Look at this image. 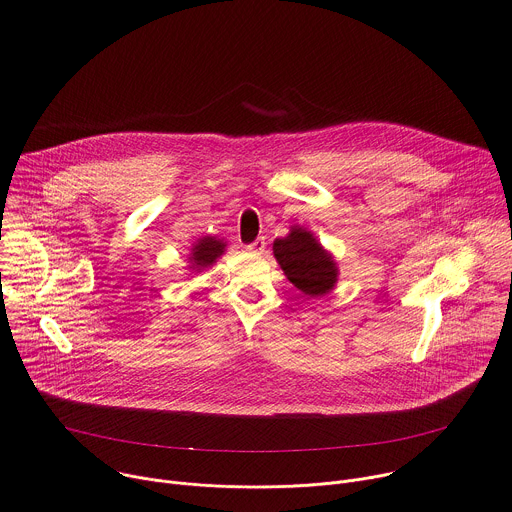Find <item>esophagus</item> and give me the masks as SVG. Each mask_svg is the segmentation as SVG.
<instances>
[{"instance_id": "obj_1", "label": "esophagus", "mask_w": 512, "mask_h": 512, "mask_svg": "<svg viewBox=\"0 0 512 512\" xmlns=\"http://www.w3.org/2000/svg\"><path fill=\"white\" fill-rule=\"evenodd\" d=\"M265 245H267V243H265V239H263V237H259V239H255L251 245H247L245 249H247V251H251V253H261V251L265 249Z\"/></svg>"}]
</instances>
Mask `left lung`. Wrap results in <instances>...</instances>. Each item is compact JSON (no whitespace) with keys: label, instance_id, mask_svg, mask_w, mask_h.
<instances>
[{"label":"left lung","instance_id":"left-lung-1","mask_svg":"<svg viewBox=\"0 0 512 512\" xmlns=\"http://www.w3.org/2000/svg\"><path fill=\"white\" fill-rule=\"evenodd\" d=\"M273 255L285 277L309 297L331 293L339 281V267L331 251H327L315 233L301 225H293L287 237L273 241Z\"/></svg>","mask_w":512,"mask_h":512}]
</instances>
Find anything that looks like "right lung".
<instances>
[{
	"label": "right lung",
	"instance_id": "obj_1",
	"mask_svg": "<svg viewBox=\"0 0 512 512\" xmlns=\"http://www.w3.org/2000/svg\"><path fill=\"white\" fill-rule=\"evenodd\" d=\"M225 247H227V241L211 237V235H205V237L197 239L191 247L189 257H187L189 259V271L201 273V271L209 269L225 253Z\"/></svg>",
	"mask_w": 512,
	"mask_h": 512
}]
</instances>
